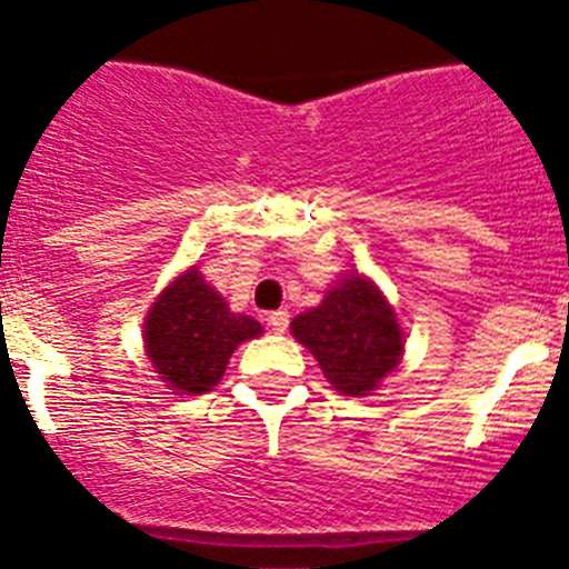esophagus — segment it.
Masks as SVG:
<instances>
[{
  "label": "esophagus",
  "instance_id": "34e87169",
  "mask_svg": "<svg viewBox=\"0 0 569 569\" xmlns=\"http://www.w3.org/2000/svg\"><path fill=\"white\" fill-rule=\"evenodd\" d=\"M268 325H270V330H273V333H284V330H288V325H290V313H288V310H276V313L268 316Z\"/></svg>",
  "mask_w": 569,
  "mask_h": 569
}]
</instances>
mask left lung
Instances as JSON below:
<instances>
[{
    "label": "left lung",
    "instance_id": "1",
    "mask_svg": "<svg viewBox=\"0 0 569 569\" xmlns=\"http://www.w3.org/2000/svg\"><path fill=\"white\" fill-rule=\"evenodd\" d=\"M293 336L345 396L370 393L401 356V330L385 296L365 276H347L319 308L293 319Z\"/></svg>",
    "mask_w": 569,
    "mask_h": 569
}]
</instances>
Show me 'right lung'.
<instances>
[{"mask_svg":"<svg viewBox=\"0 0 569 569\" xmlns=\"http://www.w3.org/2000/svg\"><path fill=\"white\" fill-rule=\"evenodd\" d=\"M259 333V321L230 313L196 268L164 290L144 321V345L156 373L182 393L213 390L230 353Z\"/></svg>","mask_w":569,"mask_h":569,"instance_id":"right-lung-1","label":"right lung"}]
</instances>
